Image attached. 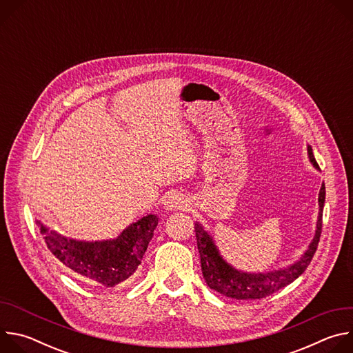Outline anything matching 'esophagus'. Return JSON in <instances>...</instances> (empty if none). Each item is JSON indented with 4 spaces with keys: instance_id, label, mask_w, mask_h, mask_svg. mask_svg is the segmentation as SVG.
<instances>
[{
    "instance_id": "34e87169",
    "label": "esophagus",
    "mask_w": 353,
    "mask_h": 353,
    "mask_svg": "<svg viewBox=\"0 0 353 353\" xmlns=\"http://www.w3.org/2000/svg\"><path fill=\"white\" fill-rule=\"evenodd\" d=\"M166 211H184L188 208V199L181 194H170L165 201Z\"/></svg>"
}]
</instances>
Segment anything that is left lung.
Returning <instances> with one entry per match:
<instances>
[{
  "label": "left lung",
  "mask_w": 353,
  "mask_h": 353,
  "mask_svg": "<svg viewBox=\"0 0 353 353\" xmlns=\"http://www.w3.org/2000/svg\"><path fill=\"white\" fill-rule=\"evenodd\" d=\"M307 155L312 165L319 170L320 168L314 159L313 149L310 145H307ZM324 203L325 185L323 183L319 192V218L316 225V233L307 250L293 264L267 272H244L230 265L221 256V251L211 233L205 230V228L199 222H195L194 229L201 257V270H203L207 285L226 297L237 300H256L267 297L285 288L286 285L292 283L306 271L310 261L313 260L321 236Z\"/></svg>",
  "instance_id": "1"
}]
</instances>
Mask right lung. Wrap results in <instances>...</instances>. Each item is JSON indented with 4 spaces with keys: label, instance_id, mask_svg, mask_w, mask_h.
<instances>
[{
    "label": "right lung",
    "instance_id": "right-lung-1",
    "mask_svg": "<svg viewBox=\"0 0 353 353\" xmlns=\"http://www.w3.org/2000/svg\"><path fill=\"white\" fill-rule=\"evenodd\" d=\"M159 218L149 214L127 226L116 239L77 240L50 229L36 219L47 248L65 267L105 288H114L127 281L138 268L154 237Z\"/></svg>",
    "mask_w": 353,
    "mask_h": 353
}]
</instances>
